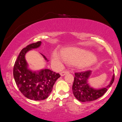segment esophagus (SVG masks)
I'll return each mask as SVG.
<instances>
[{"label": "esophagus", "instance_id": "obj_1", "mask_svg": "<svg viewBox=\"0 0 122 122\" xmlns=\"http://www.w3.org/2000/svg\"><path fill=\"white\" fill-rule=\"evenodd\" d=\"M68 73H69V71H61V73H60V74H61V76H65V75L68 74Z\"/></svg>", "mask_w": 122, "mask_h": 122}]
</instances>
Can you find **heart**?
Returning a JSON list of instances; mask_svg holds the SVG:
<instances>
[{
    "mask_svg": "<svg viewBox=\"0 0 122 122\" xmlns=\"http://www.w3.org/2000/svg\"><path fill=\"white\" fill-rule=\"evenodd\" d=\"M61 56L66 63L76 64L79 67L86 68L94 62L95 57L91 52L77 48H68L61 51ZM62 59L56 53L51 56V62L56 65H61Z\"/></svg>",
    "mask_w": 122,
    "mask_h": 122,
    "instance_id": "1",
    "label": "heart"
}]
</instances>
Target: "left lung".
<instances>
[{
	"instance_id": "left-lung-1",
	"label": "left lung",
	"mask_w": 122,
	"mask_h": 122,
	"mask_svg": "<svg viewBox=\"0 0 122 122\" xmlns=\"http://www.w3.org/2000/svg\"><path fill=\"white\" fill-rule=\"evenodd\" d=\"M92 73L91 71L75 73L72 91L75 97L82 102L93 101L101 97L111 87L114 80V74L113 75L109 84L105 88L96 89L88 84V80Z\"/></svg>"
}]
</instances>
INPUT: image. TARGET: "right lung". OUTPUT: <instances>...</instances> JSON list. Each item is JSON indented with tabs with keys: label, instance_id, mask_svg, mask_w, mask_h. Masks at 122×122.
Listing matches in <instances>:
<instances>
[{
	"label": "right lung",
	"instance_id": "obj_1",
	"mask_svg": "<svg viewBox=\"0 0 122 122\" xmlns=\"http://www.w3.org/2000/svg\"><path fill=\"white\" fill-rule=\"evenodd\" d=\"M41 41L28 45L21 50L15 62L13 76L19 91L28 99L34 101H42L49 97L53 86L61 76L59 73L48 69L33 71L28 69L25 56L33 49L39 48ZM46 61V56L41 54Z\"/></svg>",
	"mask_w": 122,
	"mask_h": 122
}]
</instances>
